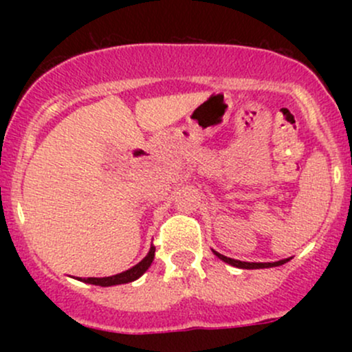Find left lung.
Here are the masks:
<instances>
[{
	"mask_svg": "<svg viewBox=\"0 0 352 352\" xmlns=\"http://www.w3.org/2000/svg\"><path fill=\"white\" fill-rule=\"evenodd\" d=\"M213 253H215V256L220 258L221 261H225V263L232 265V266H236V268H241V270H260V268H274V266H281L285 265L286 261H289V258H285V260H280V261H273V263H250V261H240V260H233V258H228L225 256V254L218 253L213 250Z\"/></svg>",
	"mask_w": 352,
	"mask_h": 352,
	"instance_id": "obj_1",
	"label": "left lung"
}]
</instances>
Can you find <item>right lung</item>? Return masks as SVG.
Listing matches in <instances>:
<instances>
[{
  "label": "right lung",
  "instance_id": "obj_1",
  "mask_svg": "<svg viewBox=\"0 0 352 352\" xmlns=\"http://www.w3.org/2000/svg\"><path fill=\"white\" fill-rule=\"evenodd\" d=\"M153 256H155V248L151 246V250H148V253L145 254L142 261H139L135 266L125 270L122 273H117V274H112V276H104V278H78V280L87 283V285H96V286H116V285H124V283H132L147 272L148 266L152 265Z\"/></svg>",
  "mask_w": 352,
  "mask_h": 352
}]
</instances>
